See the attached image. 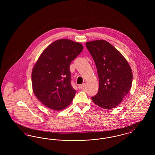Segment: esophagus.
<instances>
[{"mask_svg":"<svg viewBox=\"0 0 155 155\" xmlns=\"http://www.w3.org/2000/svg\"><path fill=\"white\" fill-rule=\"evenodd\" d=\"M85 84H81V85H78V88H79V89H83L85 87Z\"/></svg>","mask_w":155,"mask_h":155,"instance_id":"34e87169","label":"esophagus"}]
</instances>
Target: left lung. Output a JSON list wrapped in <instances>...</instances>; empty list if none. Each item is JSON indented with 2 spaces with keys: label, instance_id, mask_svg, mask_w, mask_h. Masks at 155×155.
I'll return each instance as SVG.
<instances>
[{
  "label": "left lung",
  "instance_id": "8db88e82",
  "mask_svg": "<svg viewBox=\"0 0 155 155\" xmlns=\"http://www.w3.org/2000/svg\"><path fill=\"white\" fill-rule=\"evenodd\" d=\"M86 46L96 64L99 91L92 101L104 109L118 106L132 87L133 72L128 61L104 40L88 42Z\"/></svg>",
  "mask_w": 155,
  "mask_h": 155
}]
</instances>
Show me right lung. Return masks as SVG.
Wrapping results in <instances>:
<instances>
[{
  "label": "right lung",
  "instance_id": "1",
  "mask_svg": "<svg viewBox=\"0 0 155 155\" xmlns=\"http://www.w3.org/2000/svg\"><path fill=\"white\" fill-rule=\"evenodd\" d=\"M81 43L61 39L49 45L33 67V92L47 107L60 111L73 101L75 90L71 85L70 65L83 50Z\"/></svg>",
  "mask_w": 155,
  "mask_h": 155
}]
</instances>
